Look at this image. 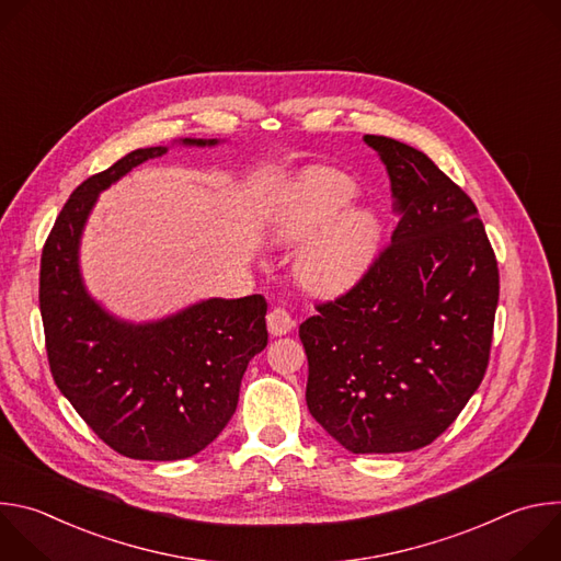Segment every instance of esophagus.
Masks as SVG:
<instances>
[{"label":"esophagus","mask_w":561,"mask_h":561,"mask_svg":"<svg viewBox=\"0 0 561 561\" xmlns=\"http://www.w3.org/2000/svg\"><path fill=\"white\" fill-rule=\"evenodd\" d=\"M266 324H268V333H271L273 337H282V335H286V333L293 331L295 319L290 317L288 310H284V308L277 306V308H273V310L268 312Z\"/></svg>","instance_id":"esophagus-1"}]
</instances>
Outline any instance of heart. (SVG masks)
Returning a JSON list of instances; mask_svg holds the SVG:
<instances>
[{
  "mask_svg": "<svg viewBox=\"0 0 561 561\" xmlns=\"http://www.w3.org/2000/svg\"><path fill=\"white\" fill-rule=\"evenodd\" d=\"M355 195L357 186L348 175L314 169L275 210L271 232L277 242L309 237L295 257V273L306 288L340 293L368 268L381 237V221L364 206L344 210Z\"/></svg>",
  "mask_w": 561,
  "mask_h": 561,
  "instance_id": "1",
  "label": "heart"
}]
</instances>
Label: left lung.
<instances>
[{"instance_id":"1","label":"left lung","mask_w":561,"mask_h":561,"mask_svg":"<svg viewBox=\"0 0 561 561\" xmlns=\"http://www.w3.org/2000/svg\"><path fill=\"white\" fill-rule=\"evenodd\" d=\"M383 162L399 221L390 244L299 327L310 415L346 450L435 442L484 379L500 271L472 199L422 150L364 135Z\"/></svg>"}]
</instances>
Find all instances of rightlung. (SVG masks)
Returning a JSON list of instances; mask_svg holds the SVG:
<instances>
[{"label":"right lung","instance_id":"right-lung-1","mask_svg":"<svg viewBox=\"0 0 561 561\" xmlns=\"http://www.w3.org/2000/svg\"><path fill=\"white\" fill-rule=\"evenodd\" d=\"M215 146L217 139H180ZM169 146L137 148L79 184L44 244L39 310L53 379L95 435L130 459L173 461L204 450L230 422L249 362L268 344L266 299L210 297L133 324L95 301L79 242L98 195Z\"/></svg>","mask_w":561,"mask_h":561}]
</instances>
